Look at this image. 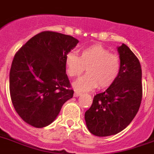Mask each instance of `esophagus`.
<instances>
[{
    "mask_svg": "<svg viewBox=\"0 0 154 154\" xmlns=\"http://www.w3.org/2000/svg\"><path fill=\"white\" fill-rule=\"evenodd\" d=\"M81 94H81V93H80V92L75 91L74 94H73V95H74V97H78V96H80V95H81Z\"/></svg>",
    "mask_w": 154,
    "mask_h": 154,
    "instance_id": "34e87169",
    "label": "esophagus"
}]
</instances>
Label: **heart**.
<instances>
[{
	"label": "heart",
	"instance_id": "obj_1",
	"mask_svg": "<svg viewBox=\"0 0 154 154\" xmlns=\"http://www.w3.org/2000/svg\"><path fill=\"white\" fill-rule=\"evenodd\" d=\"M67 73L69 77H84L75 82L76 90L89 91L95 89H106L113 85L120 71V59L111 53L108 49L101 44H93L81 51L80 56L74 52H69L64 60ZM87 69H85V68Z\"/></svg>",
	"mask_w": 154,
	"mask_h": 154
}]
</instances>
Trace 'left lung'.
Returning <instances> with one entry per match:
<instances>
[{"mask_svg": "<svg viewBox=\"0 0 154 154\" xmlns=\"http://www.w3.org/2000/svg\"><path fill=\"white\" fill-rule=\"evenodd\" d=\"M120 71L113 85L94 97L85 113L89 131L97 137L121 132L134 119L142 99V72L139 60L128 47L118 48Z\"/></svg>", "mask_w": 154, "mask_h": 154, "instance_id": "obj_1", "label": "left lung"}]
</instances>
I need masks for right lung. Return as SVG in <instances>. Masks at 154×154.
<instances>
[{
    "label": "right lung",
    "instance_id": "obj_1",
    "mask_svg": "<svg viewBox=\"0 0 154 154\" xmlns=\"http://www.w3.org/2000/svg\"><path fill=\"white\" fill-rule=\"evenodd\" d=\"M78 42L71 35L43 31L15 54L9 72L10 98L16 112L30 126L51 124L72 98L64 60Z\"/></svg>",
    "mask_w": 154,
    "mask_h": 154
}]
</instances>
